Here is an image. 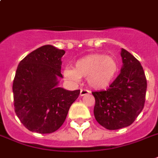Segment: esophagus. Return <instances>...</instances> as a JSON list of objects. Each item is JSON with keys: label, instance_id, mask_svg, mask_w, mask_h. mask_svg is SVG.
<instances>
[{"label": "esophagus", "instance_id": "1", "mask_svg": "<svg viewBox=\"0 0 158 158\" xmlns=\"http://www.w3.org/2000/svg\"><path fill=\"white\" fill-rule=\"evenodd\" d=\"M90 93V90H86V89H81L80 90V96L83 97V96H85V95H87Z\"/></svg>", "mask_w": 158, "mask_h": 158}]
</instances>
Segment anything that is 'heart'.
Here are the masks:
<instances>
[{
    "label": "heart",
    "instance_id": "obj_1",
    "mask_svg": "<svg viewBox=\"0 0 158 158\" xmlns=\"http://www.w3.org/2000/svg\"><path fill=\"white\" fill-rule=\"evenodd\" d=\"M117 60L104 55H90L76 61L74 68H67L64 77L73 82H79L82 77L86 78L89 85L94 89H106L117 76Z\"/></svg>",
    "mask_w": 158,
    "mask_h": 158
}]
</instances>
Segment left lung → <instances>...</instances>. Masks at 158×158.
<instances>
[{
  "mask_svg": "<svg viewBox=\"0 0 158 158\" xmlns=\"http://www.w3.org/2000/svg\"><path fill=\"white\" fill-rule=\"evenodd\" d=\"M121 73L106 90L93 91L94 115L109 130L130 126L143 110L147 82L140 62L122 48Z\"/></svg>",
  "mask_w": 158,
  "mask_h": 158,
  "instance_id": "1",
  "label": "left lung"
}]
</instances>
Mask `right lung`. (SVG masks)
<instances>
[{
	"label": "right lung",
	"instance_id": "add662e5",
	"mask_svg": "<svg viewBox=\"0 0 158 158\" xmlns=\"http://www.w3.org/2000/svg\"><path fill=\"white\" fill-rule=\"evenodd\" d=\"M63 49L52 45L37 48L19 62L13 84L14 110L26 128L51 133L60 128L80 90L58 87Z\"/></svg>",
	"mask_w": 158,
	"mask_h": 158
}]
</instances>
